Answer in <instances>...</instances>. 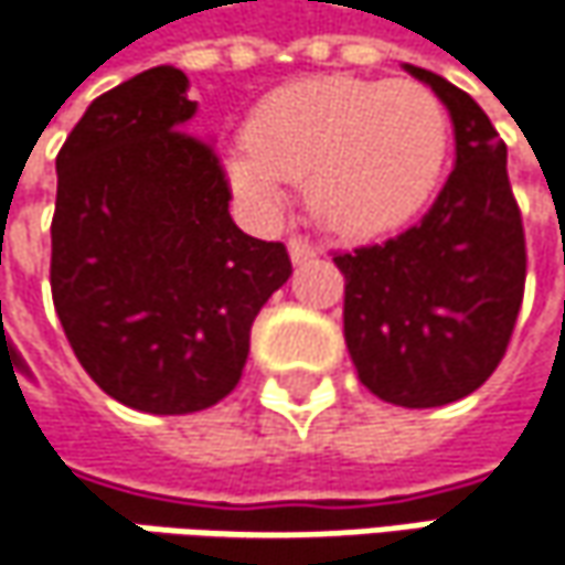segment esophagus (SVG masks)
Returning a JSON list of instances; mask_svg holds the SVG:
<instances>
[{"instance_id":"34e87169","label":"esophagus","mask_w":565,"mask_h":565,"mask_svg":"<svg viewBox=\"0 0 565 565\" xmlns=\"http://www.w3.org/2000/svg\"><path fill=\"white\" fill-rule=\"evenodd\" d=\"M287 249H290V258L300 265V262H307V258L316 256V246L303 239V236H290V243H287Z\"/></svg>"}]
</instances>
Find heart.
<instances>
[{
	"label": "heart",
	"mask_w": 565,
	"mask_h": 565,
	"mask_svg": "<svg viewBox=\"0 0 565 565\" xmlns=\"http://www.w3.org/2000/svg\"><path fill=\"white\" fill-rule=\"evenodd\" d=\"M227 160L236 192L278 214L287 183L341 234H373L429 199L449 154V113L420 82L319 75L271 90Z\"/></svg>",
	"instance_id": "obj_1"
}]
</instances>
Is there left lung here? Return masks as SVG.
<instances>
[{
  "label": "left lung",
  "instance_id": "8db88e82",
  "mask_svg": "<svg viewBox=\"0 0 565 565\" xmlns=\"http://www.w3.org/2000/svg\"><path fill=\"white\" fill-rule=\"evenodd\" d=\"M407 72L452 113L455 170L414 227L331 256L360 382L388 405L439 407L480 388L505 356L525 297V227L490 116L446 78Z\"/></svg>",
  "mask_w": 565,
  "mask_h": 565
}]
</instances>
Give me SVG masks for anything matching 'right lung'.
<instances>
[{
  "instance_id": "right-lung-1",
  "label": "right lung",
  "mask_w": 565,
  "mask_h": 565,
  "mask_svg": "<svg viewBox=\"0 0 565 565\" xmlns=\"http://www.w3.org/2000/svg\"><path fill=\"white\" fill-rule=\"evenodd\" d=\"M173 65L100 94L56 154L50 287L62 331L110 398L192 414L231 395L258 309L290 278L284 243L243 234Z\"/></svg>"
}]
</instances>
